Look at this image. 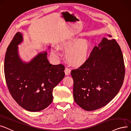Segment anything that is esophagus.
<instances>
[{
  "instance_id": "obj_1",
  "label": "esophagus",
  "mask_w": 131,
  "mask_h": 131,
  "mask_svg": "<svg viewBox=\"0 0 131 131\" xmlns=\"http://www.w3.org/2000/svg\"><path fill=\"white\" fill-rule=\"evenodd\" d=\"M64 72L66 76L69 75V74L71 72V70L69 69V68H65V70H64Z\"/></svg>"
}]
</instances>
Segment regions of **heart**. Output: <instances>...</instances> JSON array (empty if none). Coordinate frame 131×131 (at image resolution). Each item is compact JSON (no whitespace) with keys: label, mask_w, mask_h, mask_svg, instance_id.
Wrapping results in <instances>:
<instances>
[{"label":"heart","mask_w":131,"mask_h":131,"mask_svg":"<svg viewBox=\"0 0 131 131\" xmlns=\"http://www.w3.org/2000/svg\"><path fill=\"white\" fill-rule=\"evenodd\" d=\"M77 39L64 40L60 42L58 45L60 49L66 51L67 60L74 66L82 65L87 61L90 47L89 41L86 39H81L77 42ZM53 51L56 54H60V50L58 47H54Z\"/></svg>","instance_id":"b5f03b06"}]
</instances>
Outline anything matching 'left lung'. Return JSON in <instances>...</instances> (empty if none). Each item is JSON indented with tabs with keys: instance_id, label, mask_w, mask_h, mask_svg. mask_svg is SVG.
Wrapping results in <instances>:
<instances>
[{
	"instance_id": "8db88e82",
	"label": "left lung",
	"mask_w": 131,
	"mask_h": 131,
	"mask_svg": "<svg viewBox=\"0 0 131 131\" xmlns=\"http://www.w3.org/2000/svg\"><path fill=\"white\" fill-rule=\"evenodd\" d=\"M71 74L74 100L79 107L93 111L105 106L118 94L125 76L119 45L115 39L104 37L87 61Z\"/></svg>"
}]
</instances>
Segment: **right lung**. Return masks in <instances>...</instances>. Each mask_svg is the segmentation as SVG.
Masks as SVG:
<instances>
[{
  "label": "right lung",
  "mask_w": 131,
  "mask_h": 131,
  "mask_svg": "<svg viewBox=\"0 0 131 131\" xmlns=\"http://www.w3.org/2000/svg\"><path fill=\"white\" fill-rule=\"evenodd\" d=\"M23 39L22 34L17 32L7 49L4 62L6 82L18 105L29 111H39L52 102L53 89L64 77L65 68L61 64L49 63L46 52L38 53L29 62H23L17 46Z\"/></svg>",
  "instance_id": "1"
}]
</instances>
